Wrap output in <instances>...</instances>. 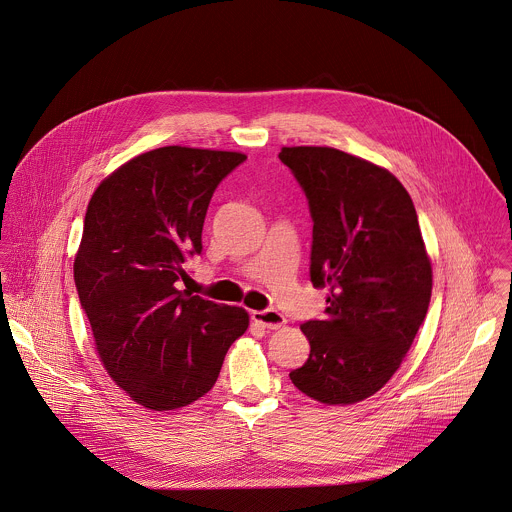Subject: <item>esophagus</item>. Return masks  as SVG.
Here are the masks:
<instances>
[{
  "instance_id": "34e87169",
  "label": "esophagus",
  "mask_w": 512,
  "mask_h": 512,
  "mask_svg": "<svg viewBox=\"0 0 512 512\" xmlns=\"http://www.w3.org/2000/svg\"><path fill=\"white\" fill-rule=\"evenodd\" d=\"M253 321L255 323H259L261 327H265V329H281L285 323H287V319L279 313V311H273V309H267V311H253Z\"/></svg>"
}]
</instances>
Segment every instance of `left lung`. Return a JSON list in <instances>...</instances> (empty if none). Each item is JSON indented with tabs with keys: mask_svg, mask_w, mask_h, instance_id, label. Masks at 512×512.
Returning a JSON list of instances; mask_svg holds the SVG:
<instances>
[{
	"mask_svg": "<svg viewBox=\"0 0 512 512\" xmlns=\"http://www.w3.org/2000/svg\"><path fill=\"white\" fill-rule=\"evenodd\" d=\"M313 219L311 283L323 319L301 325L311 353L289 373L325 405H353L387 385L423 325L433 291L417 211L387 169L333 147H283Z\"/></svg>",
	"mask_w": 512,
	"mask_h": 512,
	"instance_id": "left-lung-1",
	"label": "left lung"
}]
</instances>
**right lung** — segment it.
Instances as JSON below:
<instances>
[{
	"mask_svg": "<svg viewBox=\"0 0 512 512\" xmlns=\"http://www.w3.org/2000/svg\"><path fill=\"white\" fill-rule=\"evenodd\" d=\"M247 155L159 147L95 189L73 263L79 303L109 377L139 405L173 411L215 385L249 327L241 307L177 289L199 255L217 185Z\"/></svg>",
	"mask_w": 512,
	"mask_h": 512,
	"instance_id": "add662e5",
	"label": "right lung"
}]
</instances>
